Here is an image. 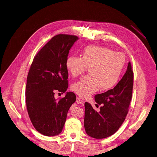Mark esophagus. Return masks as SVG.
I'll list each match as a JSON object with an SVG mask.
<instances>
[{
    "label": "esophagus",
    "mask_w": 157,
    "mask_h": 157,
    "mask_svg": "<svg viewBox=\"0 0 157 157\" xmlns=\"http://www.w3.org/2000/svg\"><path fill=\"white\" fill-rule=\"evenodd\" d=\"M76 103H78V104H82V99H81V98H76Z\"/></svg>",
    "instance_id": "obj_1"
}]
</instances>
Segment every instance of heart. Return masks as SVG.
<instances>
[{
    "label": "heart",
    "instance_id": "1",
    "mask_svg": "<svg viewBox=\"0 0 157 157\" xmlns=\"http://www.w3.org/2000/svg\"><path fill=\"white\" fill-rule=\"evenodd\" d=\"M81 57L70 56L66 67L73 77H78L90 67V75L74 83L71 89L78 96L86 98L98 90L108 91L118 83L125 64L122 52L98 46H88L82 51Z\"/></svg>",
    "mask_w": 157,
    "mask_h": 157
}]
</instances>
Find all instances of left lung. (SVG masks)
<instances>
[{"mask_svg": "<svg viewBox=\"0 0 157 157\" xmlns=\"http://www.w3.org/2000/svg\"><path fill=\"white\" fill-rule=\"evenodd\" d=\"M133 85V71L129 62L126 73L115 88L95 95V101L102 105L100 111H96L90 103H84V126L89 136L102 139L118 131L128 112Z\"/></svg>", "mask_w": 157, "mask_h": 157, "instance_id": "left-lung-1", "label": "left lung"}]
</instances>
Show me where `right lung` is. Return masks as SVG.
<instances>
[{
    "mask_svg": "<svg viewBox=\"0 0 157 157\" xmlns=\"http://www.w3.org/2000/svg\"><path fill=\"white\" fill-rule=\"evenodd\" d=\"M78 39L76 36H54L36 54L27 75L25 102L28 114L35 129L48 136L63 130L69 109L75 101L73 92L56 99L54 93H65L68 88L66 67L70 49Z\"/></svg>",
    "mask_w": 157,
    "mask_h": 157,
    "instance_id": "obj_1",
    "label": "right lung"
}]
</instances>
